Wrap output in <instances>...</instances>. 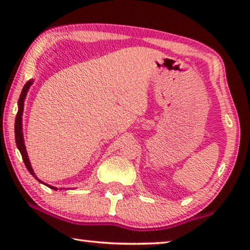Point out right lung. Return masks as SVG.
Wrapping results in <instances>:
<instances>
[{
	"label": "right lung",
	"mask_w": 250,
	"mask_h": 250,
	"mask_svg": "<svg viewBox=\"0 0 250 250\" xmlns=\"http://www.w3.org/2000/svg\"><path fill=\"white\" fill-rule=\"evenodd\" d=\"M34 80H29L26 82V84L24 85L23 90H21V93L20 95V99H19V111H17V115L15 118V142H16V146L19 148V150L21 155V158L24 160V164L26 166V168L29 171V173L32 174V176L36 179L38 182L42 183V185L47 186L48 188H50V189H54V190H58L56 187H51L49 185H47V183L42 182V180H39L37 178L36 174H35L34 170L32 168V165H30V161L28 158V155H27V151H26V147H25V143H24V135H23V112H24V102H25V99H26V95H27V92L29 90L30 85L33 84ZM61 190V189H60Z\"/></svg>",
	"instance_id": "add662e5"
}]
</instances>
